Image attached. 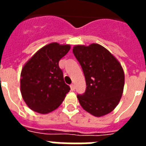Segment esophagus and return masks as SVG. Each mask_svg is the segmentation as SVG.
Segmentation results:
<instances>
[{
    "label": "esophagus",
    "instance_id": "1",
    "mask_svg": "<svg viewBox=\"0 0 146 146\" xmlns=\"http://www.w3.org/2000/svg\"><path fill=\"white\" fill-rule=\"evenodd\" d=\"M70 89L72 91H74V90H75V85H70Z\"/></svg>",
    "mask_w": 146,
    "mask_h": 146
}]
</instances>
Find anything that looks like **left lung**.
Here are the masks:
<instances>
[{"label":"left lung","mask_w":146,"mask_h":146,"mask_svg":"<svg viewBox=\"0 0 146 146\" xmlns=\"http://www.w3.org/2000/svg\"><path fill=\"white\" fill-rule=\"evenodd\" d=\"M73 54L84 73L86 90L78 95L80 105L95 117L111 113L117 106L124 87V72L117 59L101 44H78Z\"/></svg>","instance_id":"obj_1"}]
</instances>
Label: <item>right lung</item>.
<instances>
[{
  "mask_svg": "<svg viewBox=\"0 0 146 146\" xmlns=\"http://www.w3.org/2000/svg\"><path fill=\"white\" fill-rule=\"evenodd\" d=\"M70 44L52 42L39 49L26 64L20 74V92L33 111L46 114L61 104L70 88L65 83L59 61Z\"/></svg>",
  "mask_w": 146,
  "mask_h": 146,
  "instance_id": "obj_1",
  "label": "right lung"
}]
</instances>
